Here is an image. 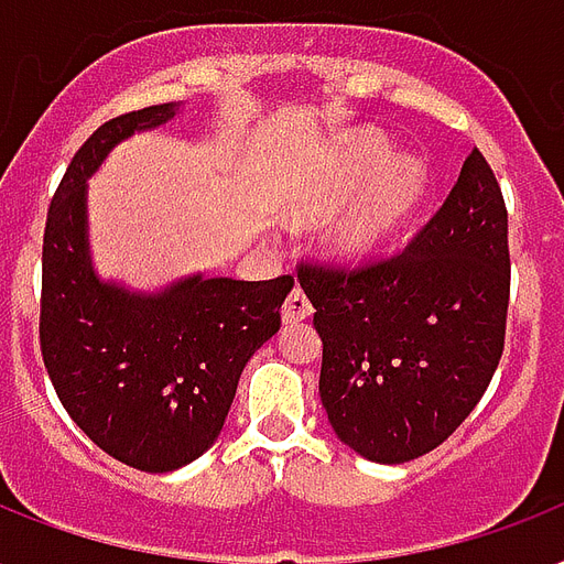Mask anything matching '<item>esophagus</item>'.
Wrapping results in <instances>:
<instances>
[{
  "mask_svg": "<svg viewBox=\"0 0 564 564\" xmlns=\"http://www.w3.org/2000/svg\"><path fill=\"white\" fill-rule=\"evenodd\" d=\"M312 312H314L312 300L305 296L303 288H294V291L288 294L285 305H282V321L285 323L305 321V317H312Z\"/></svg>",
  "mask_w": 564,
  "mask_h": 564,
  "instance_id": "obj_1",
  "label": "esophagus"
}]
</instances>
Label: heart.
I'll return each mask as SVG.
<instances>
[{"mask_svg": "<svg viewBox=\"0 0 564 564\" xmlns=\"http://www.w3.org/2000/svg\"><path fill=\"white\" fill-rule=\"evenodd\" d=\"M391 161V147L379 134H352L326 152V159L312 176L300 199L294 203L296 217H323L344 205L350 196L368 194L359 208L344 220L341 238L356 250L373 247L394 232L400 223L417 208L426 191V170L421 161Z\"/></svg>", "mask_w": 564, "mask_h": 564, "instance_id": "1", "label": "heart"}]
</instances>
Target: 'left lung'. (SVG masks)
Returning a JSON list of instances; mask_svg holds the SVG:
<instances>
[{
    "mask_svg": "<svg viewBox=\"0 0 564 564\" xmlns=\"http://www.w3.org/2000/svg\"><path fill=\"white\" fill-rule=\"evenodd\" d=\"M323 341L321 400L365 459L412 462L459 430L495 377L509 314V214L482 152L403 250L300 261Z\"/></svg>",
    "mask_w": 564,
    "mask_h": 564,
    "instance_id": "1",
    "label": "left lung"
}]
</instances>
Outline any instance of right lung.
<instances>
[{"instance_id":"right-lung-1","label":"right lung","mask_w":564,"mask_h":564,"mask_svg":"<svg viewBox=\"0 0 564 564\" xmlns=\"http://www.w3.org/2000/svg\"><path fill=\"white\" fill-rule=\"evenodd\" d=\"M176 105L111 117L73 155L43 229L41 352L78 430L129 468L167 474L212 447L243 365L273 338L294 276L185 279L159 296L102 285L85 241V182L108 150Z\"/></svg>"}]
</instances>
